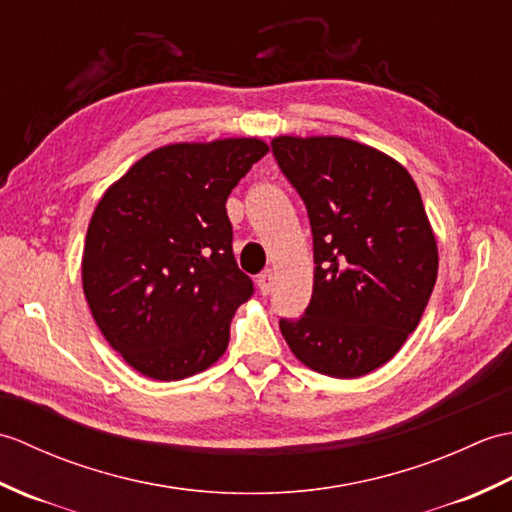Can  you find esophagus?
I'll use <instances>...</instances> for the list:
<instances>
[{"instance_id": "1", "label": "esophagus", "mask_w": 512, "mask_h": 512, "mask_svg": "<svg viewBox=\"0 0 512 512\" xmlns=\"http://www.w3.org/2000/svg\"><path fill=\"white\" fill-rule=\"evenodd\" d=\"M273 284H275V273H273V270H264V273L257 277V286H259V292H262V295H270V290H273Z\"/></svg>"}]
</instances>
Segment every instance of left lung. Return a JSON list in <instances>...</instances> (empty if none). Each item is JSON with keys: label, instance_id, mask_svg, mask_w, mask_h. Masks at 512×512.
<instances>
[{"label": "left lung", "instance_id": "left-lung-1", "mask_svg": "<svg viewBox=\"0 0 512 512\" xmlns=\"http://www.w3.org/2000/svg\"><path fill=\"white\" fill-rule=\"evenodd\" d=\"M273 154L308 209L314 286L306 314L279 328L303 365L358 378L418 328L436 286L438 246L409 171L339 136H279Z\"/></svg>", "mask_w": 512, "mask_h": 512}]
</instances>
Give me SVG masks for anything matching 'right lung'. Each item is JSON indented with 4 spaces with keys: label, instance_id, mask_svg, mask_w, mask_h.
I'll return each mask as SVG.
<instances>
[{
    "label": "right lung",
    "instance_id": "1",
    "mask_svg": "<svg viewBox=\"0 0 512 512\" xmlns=\"http://www.w3.org/2000/svg\"><path fill=\"white\" fill-rule=\"evenodd\" d=\"M268 154L257 138L154 149L105 191L83 248V292L99 330L136 372L180 380L226 352L253 297L233 255L226 200Z\"/></svg>",
    "mask_w": 512,
    "mask_h": 512
}]
</instances>
